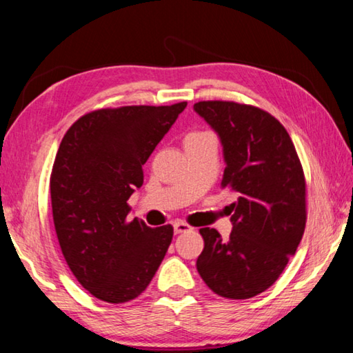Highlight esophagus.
I'll return each instance as SVG.
<instances>
[{
  "label": "esophagus",
  "mask_w": 353,
  "mask_h": 353,
  "mask_svg": "<svg viewBox=\"0 0 353 353\" xmlns=\"http://www.w3.org/2000/svg\"><path fill=\"white\" fill-rule=\"evenodd\" d=\"M192 226L188 225V223H183V221H174V232L176 234H183V232H190L192 231Z\"/></svg>",
  "instance_id": "1"
}]
</instances>
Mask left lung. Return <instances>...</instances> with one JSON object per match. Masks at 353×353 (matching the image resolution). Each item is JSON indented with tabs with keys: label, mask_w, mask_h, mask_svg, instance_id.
I'll use <instances>...</instances> for the list:
<instances>
[{
	"label": "left lung",
	"mask_w": 353,
	"mask_h": 353,
	"mask_svg": "<svg viewBox=\"0 0 353 353\" xmlns=\"http://www.w3.org/2000/svg\"><path fill=\"white\" fill-rule=\"evenodd\" d=\"M220 135L226 168L221 188L237 194L228 242L214 228H201V278L225 299L264 292L281 275L303 237L306 181L286 128L253 105L229 100L194 103Z\"/></svg>",
	"instance_id": "1"
}]
</instances>
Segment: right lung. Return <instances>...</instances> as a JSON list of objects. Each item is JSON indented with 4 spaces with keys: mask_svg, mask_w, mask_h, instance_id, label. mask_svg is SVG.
I'll return each mask as SVG.
<instances>
[{
    "mask_svg": "<svg viewBox=\"0 0 353 353\" xmlns=\"http://www.w3.org/2000/svg\"><path fill=\"white\" fill-rule=\"evenodd\" d=\"M132 105L86 113L65 132L50 176L54 231L78 283L106 303L141 295L163 261L174 229L127 220L143 165L185 110Z\"/></svg>",
    "mask_w": 353,
    "mask_h": 353,
    "instance_id": "add662e5",
    "label": "right lung"
}]
</instances>
